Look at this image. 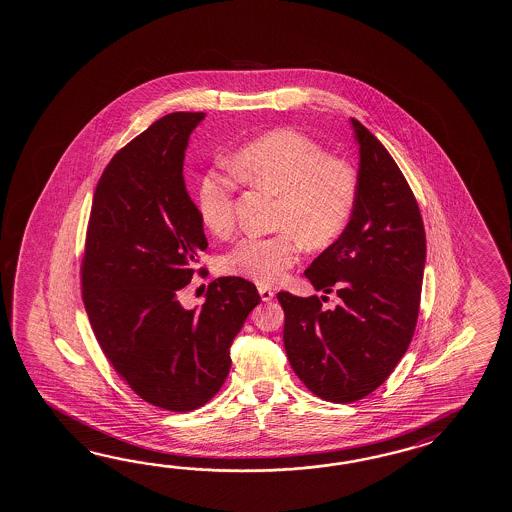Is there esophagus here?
I'll use <instances>...</instances> for the list:
<instances>
[{"instance_id":"34e87169","label":"esophagus","mask_w":512,"mask_h":512,"mask_svg":"<svg viewBox=\"0 0 512 512\" xmlns=\"http://www.w3.org/2000/svg\"><path fill=\"white\" fill-rule=\"evenodd\" d=\"M258 293H260V297H262L263 302H271L274 298V291L271 287L260 286L258 287Z\"/></svg>"}]
</instances>
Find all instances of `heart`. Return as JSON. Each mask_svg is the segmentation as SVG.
<instances>
[{"instance_id": "1", "label": "heart", "mask_w": 512, "mask_h": 512, "mask_svg": "<svg viewBox=\"0 0 512 512\" xmlns=\"http://www.w3.org/2000/svg\"><path fill=\"white\" fill-rule=\"evenodd\" d=\"M232 171L252 186L280 195L273 236H249L228 250L223 273L260 286H274L298 262L302 239L321 249L345 232L357 203L359 179L346 158L332 156L302 132L278 129L245 145L230 160ZM234 182L208 171L199 180L197 210L219 238L236 226Z\"/></svg>"}]
</instances>
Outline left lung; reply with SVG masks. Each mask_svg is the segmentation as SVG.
Returning <instances> with one entry per match:
<instances>
[{"mask_svg":"<svg viewBox=\"0 0 512 512\" xmlns=\"http://www.w3.org/2000/svg\"><path fill=\"white\" fill-rule=\"evenodd\" d=\"M359 191L345 232L319 254L306 278L341 304L278 293L284 346L298 378L322 400L350 404L391 376L415 333L426 232L415 195L393 156L352 118ZM326 300V297H322Z\"/></svg>","mask_w":512,"mask_h":512,"instance_id":"8db88e82","label":"left lung"}]
</instances>
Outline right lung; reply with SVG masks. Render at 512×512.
<instances>
[{
    "label": "right lung",
    "mask_w": 512,
    "mask_h": 512,
    "mask_svg": "<svg viewBox=\"0 0 512 512\" xmlns=\"http://www.w3.org/2000/svg\"><path fill=\"white\" fill-rule=\"evenodd\" d=\"M204 112H173L119 149L97 182L86 228L81 289L97 343L119 378L160 409L210 402L230 370V345L260 304L256 286L217 278L203 306L180 291L206 250L203 221L182 166Z\"/></svg>",
    "instance_id": "1"
}]
</instances>
